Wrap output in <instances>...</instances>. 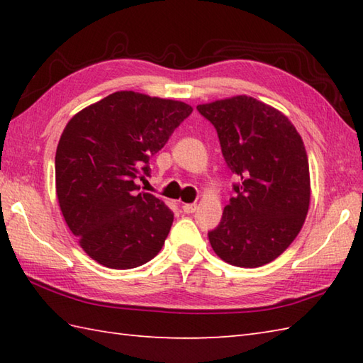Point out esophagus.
<instances>
[{
	"instance_id": "obj_1",
	"label": "esophagus",
	"mask_w": 363,
	"mask_h": 363,
	"mask_svg": "<svg viewBox=\"0 0 363 363\" xmlns=\"http://www.w3.org/2000/svg\"><path fill=\"white\" fill-rule=\"evenodd\" d=\"M182 211L186 213H194L196 211V204H184Z\"/></svg>"
}]
</instances>
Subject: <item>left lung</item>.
<instances>
[{
  "instance_id": "left-lung-1",
  "label": "left lung",
  "mask_w": 363,
  "mask_h": 363,
  "mask_svg": "<svg viewBox=\"0 0 363 363\" xmlns=\"http://www.w3.org/2000/svg\"><path fill=\"white\" fill-rule=\"evenodd\" d=\"M196 109L217 129L226 164L240 179L218 228L209 233L212 248L234 267L269 264L295 240L309 212L303 138L281 111L248 95Z\"/></svg>"
}]
</instances>
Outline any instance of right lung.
I'll return each mask as SVG.
<instances>
[{
  "instance_id": "right-lung-1",
  "label": "right lung",
  "mask_w": 363,
  "mask_h": 363,
  "mask_svg": "<svg viewBox=\"0 0 363 363\" xmlns=\"http://www.w3.org/2000/svg\"><path fill=\"white\" fill-rule=\"evenodd\" d=\"M194 107L120 90L84 107L67 123L56 151V195L81 248L113 269L140 267L157 256L173 212L137 177Z\"/></svg>"
}]
</instances>
